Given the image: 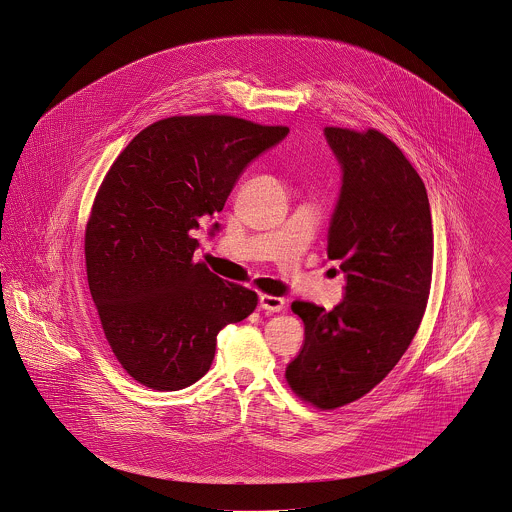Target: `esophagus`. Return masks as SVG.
<instances>
[{
    "label": "esophagus",
    "mask_w": 512,
    "mask_h": 512,
    "mask_svg": "<svg viewBox=\"0 0 512 512\" xmlns=\"http://www.w3.org/2000/svg\"><path fill=\"white\" fill-rule=\"evenodd\" d=\"M284 298L280 296H273V294H261L259 296V306L267 312H280L284 308Z\"/></svg>",
    "instance_id": "34e87169"
}]
</instances>
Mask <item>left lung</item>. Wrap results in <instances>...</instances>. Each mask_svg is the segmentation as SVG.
I'll return each mask as SVG.
<instances>
[{
	"label": "left lung",
	"mask_w": 512,
	"mask_h": 512,
	"mask_svg": "<svg viewBox=\"0 0 512 512\" xmlns=\"http://www.w3.org/2000/svg\"><path fill=\"white\" fill-rule=\"evenodd\" d=\"M325 138L343 167L327 257L341 261L345 298L331 312L292 302L306 339L284 378L317 409H337L378 386L411 345L431 292L433 222L423 179L386 134L327 126Z\"/></svg>",
	"instance_id": "left-lung-1"
}]
</instances>
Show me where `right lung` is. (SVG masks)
<instances>
[{
	"label": "right lung",
	"mask_w": 512,
	"mask_h": 512,
	"mask_svg": "<svg viewBox=\"0 0 512 512\" xmlns=\"http://www.w3.org/2000/svg\"><path fill=\"white\" fill-rule=\"evenodd\" d=\"M286 134L228 115L161 118L107 171L85 226L87 282L109 347L142 386L195 384L216 335L257 308L253 290L193 261L191 230L222 212L247 163Z\"/></svg>",
	"instance_id": "right-lung-1"
}]
</instances>
